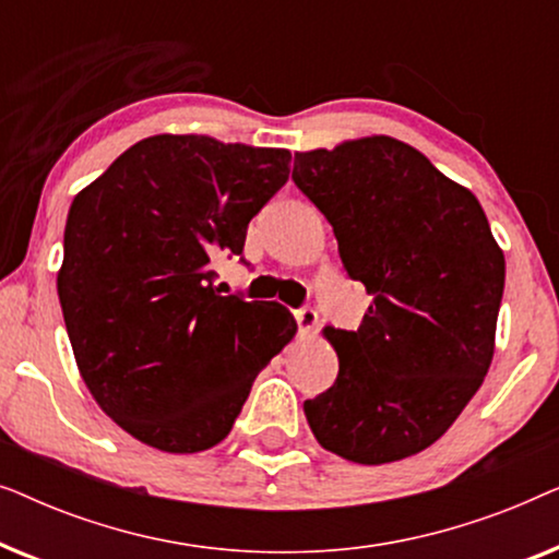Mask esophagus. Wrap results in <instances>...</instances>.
<instances>
[{
    "instance_id": "1",
    "label": "esophagus",
    "mask_w": 559,
    "mask_h": 559,
    "mask_svg": "<svg viewBox=\"0 0 559 559\" xmlns=\"http://www.w3.org/2000/svg\"><path fill=\"white\" fill-rule=\"evenodd\" d=\"M295 318H297V325H300V333H312L318 328V312L308 308V305L297 310Z\"/></svg>"
}]
</instances>
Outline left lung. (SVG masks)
Wrapping results in <instances>:
<instances>
[{"label": "left lung", "instance_id": "left-lung-1", "mask_svg": "<svg viewBox=\"0 0 559 559\" xmlns=\"http://www.w3.org/2000/svg\"><path fill=\"white\" fill-rule=\"evenodd\" d=\"M295 186L373 295L358 331L325 328L338 379L302 409L316 440L361 465L430 448L484 384L507 262L478 198L394 136L295 152Z\"/></svg>", "mask_w": 559, "mask_h": 559}]
</instances>
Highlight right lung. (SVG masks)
<instances>
[{"mask_svg": "<svg viewBox=\"0 0 559 559\" xmlns=\"http://www.w3.org/2000/svg\"><path fill=\"white\" fill-rule=\"evenodd\" d=\"M287 150L205 134L136 142L73 198L58 297L98 407L144 445L201 453L293 341L280 302L221 295L213 262L289 178Z\"/></svg>", "mask_w": 559, "mask_h": 559, "instance_id": "1", "label": "right lung"}]
</instances>
